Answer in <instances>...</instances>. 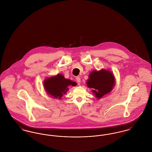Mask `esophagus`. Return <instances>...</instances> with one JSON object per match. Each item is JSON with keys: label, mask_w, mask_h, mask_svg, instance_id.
<instances>
[{"label": "esophagus", "mask_w": 152, "mask_h": 152, "mask_svg": "<svg viewBox=\"0 0 152 152\" xmlns=\"http://www.w3.org/2000/svg\"><path fill=\"white\" fill-rule=\"evenodd\" d=\"M76 80H77V83H80L81 82V78H80L79 77H76Z\"/></svg>", "instance_id": "obj_1"}]
</instances>
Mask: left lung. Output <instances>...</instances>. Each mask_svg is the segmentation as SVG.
<instances>
[{"label": "left lung", "instance_id": "left-lung-1", "mask_svg": "<svg viewBox=\"0 0 152 152\" xmlns=\"http://www.w3.org/2000/svg\"><path fill=\"white\" fill-rule=\"evenodd\" d=\"M115 83L113 74L111 71L104 69L91 72L86 83L88 87L92 89L93 93L98 99L110 93Z\"/></svg>", "mask_w": 152, "mask_h": 152}]
</instances>
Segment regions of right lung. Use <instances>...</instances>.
<instances>
[{"label":"right lung","instance_id":"1","mask_svg":"<svg viewBox=\"0 0 152 152\" xmlns=\"http://www.w3.org/2000/svg\"><path fill=\"white\" fill-rule=\"evenodd\" d=\"M70 85H76L75 82L66 79L63 75H58L48 78L44 82V87L47 93L54 99H61L63 94L68 91Z\"/></svg>","mask_w":152,"mask_h":152}]
</instances>
